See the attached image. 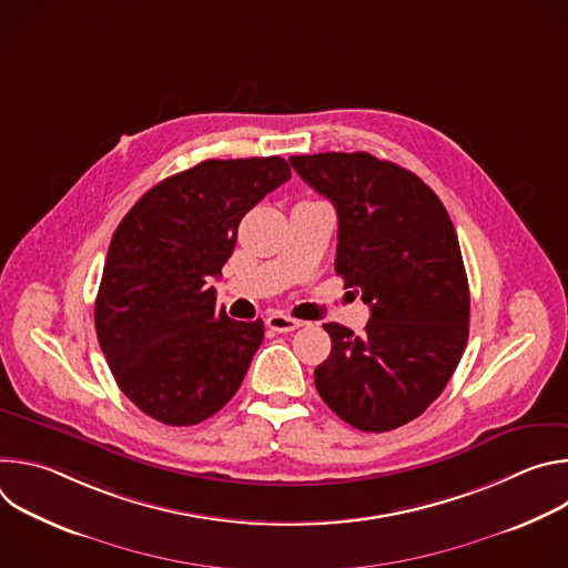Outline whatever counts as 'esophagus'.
Returning <instances> with one entry per match:
<instances>
[{
	"label": "esophagus",
	"mask_w": 568,
	"mask_h": 568,
	"mask_svg": "<svg viewBox=\"0 0 568 568\" xmlns=\"http://www.w3.org/2000/svg\"><path fill=\"white\" fill-rule=\"evenodd\" d=\"M301 326V321L294 316H287L283 312H274L267 316V328H272L274 333H292Z\"/></svg>",
	"instance_id": "obj_1"
}]
</instances>
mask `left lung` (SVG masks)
Instances as JSON below:
<instances>
[{
	"instance_id": "1",
	"label": "left lung",
	"mask_w": 568,
	"mask_h": 568,
	"mask_svg": "<svg viewBox=\"0 0 568 568\" xmlns=\"http://www.w3.org/2000/svg\"><path fill=\"white\" fill-rule=\"evenodd\" d=\"M339 217L335 272L362 292V335L323 323L333 348L314 368L321 399L362 432L418 418L454 375L469 333V287L454 224L412 171L368 152L290 156Z\"/></svg>"
}]
</instances>
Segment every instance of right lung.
I'll return each mask as SVG.
<instances>
[{"instance_id": "obj_1", "label": "right lung", "mask_w": 568, "mask_h": 568, "mask_svg": "<svg viewBox=\"0 0 568 568\" xmlns=\"http://www.w3.org/2000/svg\"><path fill=\"white\" fill-rule=\"evenodd\" d=\"M290 178L283 156L206 159L143 193L116 226L94 323L119 388L145 416L197 425L245 379L263 321L229 318L209 283L240 220Z\"/></svg>"}]
</instances>
